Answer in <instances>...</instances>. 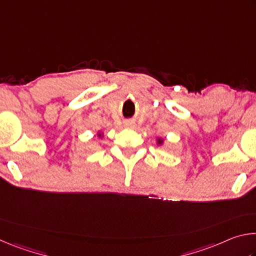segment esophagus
<instances>
[{
  "mask_svg": "<svg viewBox=\"0 0 256 256\" xmlns=\"http://www.w3.org/2000/svg\"><path fill=\"white\" fill-rule=\"evenodd\" d=\"M125 125H126V126H128V128H132V124H131V123H130V122H128V123H125Z\"/></svg>",
  "mask_w": 256,
  "mask_h": 256,
  "instance_id": "esophagus-1",
  "label": "esophagus"
}]
</instances>
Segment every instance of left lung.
<instances>
[{"label":"left lung","mask_w":256,"mask_h":256,"mask_svg":"<svg viewBox=\"0 0 256 256\" xmlns=\"http://www.w3.org/2000/svg\"><path fill=\"white\" fill-rule=\"evenodd\" d=\"M158 142H159V144H160V142H162V141H160V140H159V141H158Z\"/></svg>","instance_id":"8db88e82"}]
</instances>
